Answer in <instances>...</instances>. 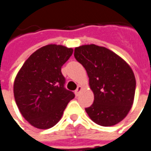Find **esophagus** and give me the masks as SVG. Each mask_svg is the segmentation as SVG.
<instances>
[{
	"label": "esophagus",
	"mask_w": 151,
	"mask_h": 151,
	"mask_svg": "<svg viewBox=\"0 0 151 151\" xmlns=\"http://www.w3.org/2000/svg\"><path fill=\"white\" fill-rule=\"evenodd\" d=\"M81 90H82V86H79L77 87L76 90L75 91V94H76V96H79V94H80V93H81Z\"/></svg>",
	"instance_id": "34e87169"
}]
</instances>
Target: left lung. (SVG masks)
<instances>
[{
    "instance_id": "1",
    "label": "left lung",
    "mask_w": 151,
    "mask_h": 151,
    "mask_svg": "<svg viewBox=\"0 0 151 151\" xmlns=\"http://www.w3.org/2000/svg\"><path fill=\"white\" fill-rule=\"evenodd\" d=\"M74 56L86 70L94 99L86 109L98 125L111 127L123 120L134 101L136 78L127 62L113 51L95 44L75 48Z\"/></svg>"
}]
</instances>
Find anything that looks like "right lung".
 I'll use <instances>...</instances> for the list:
<instances>
[{
  "instance_id": "right-lung-1",
  "label": "right lung",
  "mask_w": 151,
  "mask_h": 151,
  "mask_svg": "<svg viewBox=\"0 0 151 151\" xmlns=\"http://www.w3.org/2000/svg\"><path fill=\"white\" fill-rule=\"evenodd\" d=\"M73 53L65 46L42 47L25 61L14 82V96L22 116L38 129H48L62 118L73 92L64 87L62 66Z\"/></svg>"
}]
</instances>
